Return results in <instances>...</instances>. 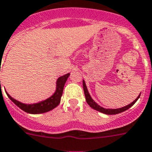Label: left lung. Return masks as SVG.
Returning a JSON list of instances; mask_svg holds the SVG:
<instances>
[{"instance_id":"8db88e82","label":"left lung","mask_w":152,"mask_h":152,"mask_svg":"<svg viewBox=\"0 0 152 152\" xmlns=\"http://www.w3.org/2000/svg\"><path fill=\"white\" fill-rule=\"evenodd\" d=\"M83 86L84 94H85V96H86V103L90 105V107L96 110H97V111H100L101 112V113H105V114H109V115H111V114H117V113H121V112L127 110V109H129L131 107H132V106L136 103V101L138 100V98L140 97V96H141V94H140V95H139L136 99H135L134 101H133L131 104L127 105L126 107H121V108H118V109H105V108L102 107L98 105V104H96V103L93 100V99H92L90 94H89V92H88L87 88H86V83H85V82H84V80L83 81Z\"/></svg>"}]
</instances>
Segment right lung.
I'll return each instance as SVG.
<instances>
[{
	"mask_svg": "<svg viewBox=\"0 0 152 152\" xmlns=\"http://www.w3.org/2000/svg\"><path fill=\"white\" fill-rule=\"evenodd\" d=\"M70 73H67L64 76H60L59 78L57 80L56 82V90L54 93V94L48 98L47 100L41 101L39 103L34 104H22L21 102L18 101L12 98L11 96L9 95L7 93H6L10 100L12 102H14L19 108H21L22 110L25 112H27L28 113H32V114H38V113H42L48 112L51 110L54 109L59 104L61 100V96L62 95V92H63V88H64L65 83H66V80L69 76ZM1 83V82H0Z\"/></svg>",
	"mask_w": 152,
	"mask_h": 152,
	"instance_id": "right-lung-1",
	"label": "right lung"
}]
</instances>
